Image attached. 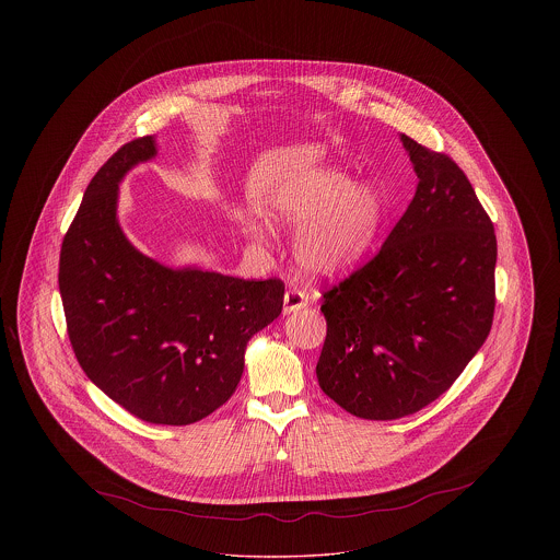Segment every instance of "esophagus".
Returning <instances> with one entry per match:
<instances>
[{
  "instance_id": "obj_1",
  "label": "esophagus",
  "mask_w": 560,
  "mask_h": 560,
  "mask_svg": "<svg viewBox=\"0 0 560 560\" xmlns=\"http://www.w3.org/2000/svg\"><path fill=\"white\" fill-rule=\"evenodd\" d=\"M308 306V293L302 290H288L285 298H283V311L285 313H295L300 308Z\"/></svg>"
}]
</instances>
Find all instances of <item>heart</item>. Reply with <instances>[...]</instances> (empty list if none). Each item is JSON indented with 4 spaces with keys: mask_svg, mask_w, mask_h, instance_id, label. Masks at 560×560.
I'll list each match as a JSON object with an SVG mask.
<instances>
[{
    "mask_svg": "<svg viewBox=\"0 0 560 560\" xmlns=\"http://www.w3.org/2000/svg\"><path fill=\"white\" fill-rule=\"evenodd\" d=\"M268 218L302 226L298 262L311 275L336 277L357 267L372 249L384 203L372 185H352L336 170L306 172L279 188L268 201Z\"/></svg>",
    "mask_w": 560,
    "mask_h": 560,
    "instance_id": "obj_1",
    "label": "heart"
}]
</instances>
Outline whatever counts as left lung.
<instances>
[{
    "label": "left lung",
    "instance_id": "8db88e82",
    "mask_svg": "<svg viewBox=\"0 0 560 560\" xmlns=\"http://www.w3.org/2000/svg\"><path fill=\"white\" fill-rule=\"evenodd\" d=\"M420 178L380 252L323 290L320 390L363 420H399L452 388L491 331L498 241L455 161L400 136Z\"/></svg>",
    "mask_w": 560,
    "mask_h": 560
}]
</instances>
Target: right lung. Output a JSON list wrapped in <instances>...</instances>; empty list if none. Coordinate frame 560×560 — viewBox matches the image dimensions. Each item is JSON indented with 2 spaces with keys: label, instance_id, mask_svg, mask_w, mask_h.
Returning a JSON list of instances; mask_svg holds the SVG:
<instances>
[{
  "label": "right lung",
  "instance_id": "1",
  "mask_svg": "<svg viewBox=\"0 0 560 560\" xmlns=\"http://www.w3.org/2000/svg\"><path fill=\"white\" fill-rule=\"evenodd\" d=\"M153 155V136L133 138L94 174L62 240L58 288L85 375L138 420L187 427L231 399L245 347L281 315L285 285L172 270L133 249L117 187Z\"/></svg>",
  "mask_w": 560,
  "mask_h": 560
}]
</instances>
